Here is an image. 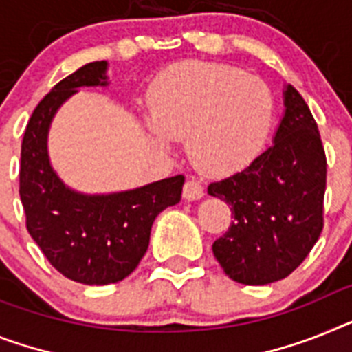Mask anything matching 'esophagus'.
<instances>
[{
	"instance_id": "34e87169",
	"label": "esophagus",
	"mask_w": 352,
	"mask_h": 352,
	"mask_svg": "<svg viewBox=\"0 0 352 352\" xmlns=\"http://www.w3.org/2000/svg\"><path fill=\"white\" fill-rule=\"evenodd\" d=\"M184 199L186 200H200L204 197V186L200 184L199 181H195V179H191V181H188L184 184Z\"/></svg>"
}]
</instances>
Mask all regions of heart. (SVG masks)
I'll use <instances>...</instances> for the list:
<instances>
[{
    "label": "heart",
    "instance_id": "obj_1",
    "mask_svg": "<svg viewBox=\"0 0 352 352\" xmlns=\"http://www.w3.org/2000/svg\"><path fill=\"white\" fill-rule=\"evenodd\" d=\"M150 107L143 123L153 143L168 148L170 140H188L195 166L223 175L249 164L263 148L274 100L268 85L243 69L188 62L159 76Z\"/></svg>",
    "mask_w": 352,
    "mask_h": 352
}]
</instances>
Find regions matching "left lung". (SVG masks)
Wrapping results in <instances>:
<instances>
[{"instance_id": "left-lung-1", "label": "left lung", "mask_w": 352, "mask_h": 352, "mask_svg": "<svg viewBox=\"0 0 352 352\" xmlns=\"http://www.w3.org/2000/svg\"><path fill=\"white\" fill-rule=\"evenodd\" d=\"M283 103L270 146L245 170L208 188L234 217L212 243V254L241 285H270L290 276L324 227L327 164L317 123L294 85H285Z\"/></svg>"}]
</instances>
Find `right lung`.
I'll return each mask as SVG.
<instances>
[{
  "label": "right lung",
  "mask_w": 352,
  "mask_h": 352,
  "mask_svg": "<svg viewBox=\"0 0 352 352\" xmlns=\"http://www.w3.org/2000/svg\"><path fill=\"white\" fill-rule=\"evenodd\" d=\"M109 62H89L58 82L35 107L21 144L19 195L26 229L53 267L82 285H112L131 276L150 243L153 220L181 202L184 177L134 190L82 193L52 166L48 134L58 109L80 87H107Z\"/></svg>",
  "instance_id": "add662e5"
}]
</instances>
